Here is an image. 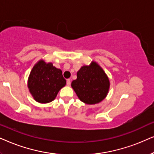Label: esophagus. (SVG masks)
<instances>
[{
	"label": "esophagus",
	"mask_w": 154,
	"mask_h": 154,
	"mask_svg": "<svg viewBox=\"0 0 154 154\" xmlns=\"http://www.w3.org/2000/svg\"><path fill=\"white\" fill-rule=\"evenodd\" d=\"M70 84H71L70 79H67V86H69V85H70Z\"/></svg>",
	"instance_id": "esophagus-1"
}]
</instances>
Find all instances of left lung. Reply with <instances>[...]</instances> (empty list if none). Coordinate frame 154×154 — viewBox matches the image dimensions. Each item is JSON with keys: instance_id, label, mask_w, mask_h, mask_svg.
Instances as JSON below:
<instances>
[{"instance_id": "left-lung-1", "label": "left lung", "mask_w": 154, "mask_h": 154, "mask_svg": "<svg viewBox=\"0 0 154 154\" xmlns=\"http://www.w3.org/2000/svg\"><path fill=\"white\" fill-rule=\"evenodd\" d=\"M110 82L103 69L95 62L83 66L77 73L72 87L79 99L87 104H96L103 100L109 89Z\"/></svg>"}]
</instances>
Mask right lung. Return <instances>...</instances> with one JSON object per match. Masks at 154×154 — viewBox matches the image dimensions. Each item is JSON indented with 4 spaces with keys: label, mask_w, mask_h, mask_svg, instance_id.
Segmentation results:
<instances>
[{
    "label": "right lung",
    "mask_w": 154,
    "mask_h": 154,
    "mask_svg": "<svg viewBox=\"0 0 154 154\" xmlns=\"http://www.w3.org/2000/svg\"><path fill=\"white\" fill-rule=\"evenodd\" d=\"M66 84L61 69L52 63L40 60L31 71L28 87L34 99L42 103L53 101L58 91Z\"/></svg>",
    "instance_id": "add662e5"
}]
</instances>
